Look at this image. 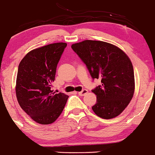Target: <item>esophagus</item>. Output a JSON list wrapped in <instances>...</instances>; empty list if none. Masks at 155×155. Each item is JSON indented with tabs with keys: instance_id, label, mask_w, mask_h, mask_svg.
<instances>
[{
	"instance_id": "obj_1",
	"label": "esophagus",
	"mask_w": 155,
	"mask_h": 155,
	"mask_svg": "<svg viewBox=\"0 0 155 155\" xmlns=\"http://www.w3.org/2000/svg\"><path fill=\"white\" fill-rule=\"evenodd\" d=\"M87 92H88L87 90H86V89H84V90H82L81 92H79V95L80 96H84V95H86V94L87 93Z\"/></svg>"
}]
</instances>
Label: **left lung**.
<instances>
[{"label":"left lung","mask_w":155,"mask_h":155,"mask_svg":"<svg viewBox=\"0 0 155 155\" xmlns=\"http://www.w3.org/2000/svg\"><path fill=\"white\" fill-rule=\"evenodd\" d=\"M71 48L86 65L92 79L101 85L92 90L97 102L92 108L103 119L120 115L132 99L135 88L134 71L129 58L120 48L101 41L85 40Z\"/></svg>","instance_id":"1"}]
</instances>
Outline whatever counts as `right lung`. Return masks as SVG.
<instances>
[{
	"mask_svg": "<svg viewBox=\"0 0 155 155\" xmlns=\"http://www.w3.org/2000/svg\"><path fill=\"white\" fill-rule=\"evenodd\" d=\"M66 43L51 44L33 49L18 67L16 95L21 108L35 122H54L63 111L68 96L51 90L57 66Z\"/></svg>",
	"mask_w": 155,
	"mask_h": 155,
	"instance_id": "1",
	"label": "right lung"
}]
</instances>
